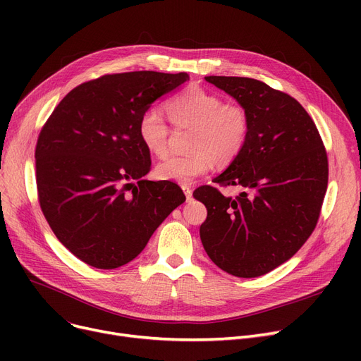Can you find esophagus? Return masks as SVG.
Wrapping results in <instances>:
<instances>
[{"label":"esophagus","instance_id":"esophagus-1","mask_svg":"<svg viewBox=\"0 0 361 361\" xmlns=\"http://www.w3.org/2000/svg\"><path fill=\"white\" fill-rule=\"evenodd\" d=\"M181 188H183V192H184V195H185V197H187V202H190V200L193 199V190H192V187L187 185V184H183Z\"/></svg>","mask_w":361,"mask_h":361}]
</instances>
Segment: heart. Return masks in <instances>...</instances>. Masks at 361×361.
Returning <instances> with one entry per match:
<instances>
[{
    "mask_svg": "<svg viewBox=\"0 0 361 361\" xmlns=\"http://www.w3.org/2000/svg\"><path fill=\"white\" fill-rule=\"evenodd\" d=\"M169 121L176 127H193L188 155H171L157 165L159 180L187 184L209 173L216 164L234 161L250 133V117L235 102H224L219 94L199 86L188 87L165 104ZM139 139L157 157L168 147L169 127L161 112L146 109L137 123Z\"/></svg>",
    "mask_w": 361,
    "mask_h": 361,
    "instance_id": "obj_1",
    "label": "heart"
}]
</instances>
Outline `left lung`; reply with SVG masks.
I'll return each mask as SVG.
<instances>
[{
	"mask_svg": "<svg viewBox=\"0 0 361 361\" xmlns=\"http://www.w3.org/2000/svg\"><path fill=\"white\" fill-rule=\"evenodd\" d=\"M245 108L250 133L240 155L214 183L238 185L235 197L202 185L207 209L200 240L212 262L256 278L293 257L312 235L328 187V157L316 124L290 94L249 78L207 75Z\"/></svg>",
	"mask_w": 361,
	"mask_h": 361,
	"instance_id": "left-lung-1",
	"label": "left lung"
}]
</instances>
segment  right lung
<instances>
[{
  "instance_id": "right-lung-1",
  "label": "right lung",
  "mask_w": 361,
  "mask_h": 361,
  "mask_svg": "<svg viewBox=\"0 0 361 361\" xmlns=\"http://www.w3.org/2000/svg\"><path fill=\"white\" fill-rule=\"evenodd\" d=\"M188 80L187 73L105 74L68 92L37 137L36 187L51 230L98 269L131 262L185 196L173 181H149L142 114Z\"/></svg>"
}]
</instances>
